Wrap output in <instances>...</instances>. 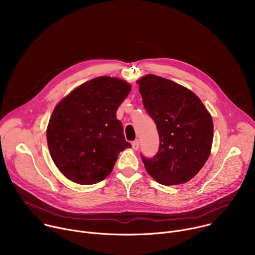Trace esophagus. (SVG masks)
<instances>
[{"mask_svg": "<svg viewBox=\"0 0 255 255\" xmlns=\"http://www.w3.org/2000/svg\"><path fill=\"white\" fill-rule=\"evenodd\" d=\"M132 148L134 150H138V148H139V140H135V141L132 142Z\"/></svg>", "mask_w": 255, "mask_h": 255, "instance_id": "obj_1", "label": "esophagus"}]
</instances>
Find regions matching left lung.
Listing matches in <instances>:
<instances>
[{
    "label": "left lung",
    "mask_w": 255,
    "mask_h": 255,
    "mask_svg": "<svg viewBox=\"0 0 255 255\" xmlns=\"http://www.w3.org/2000/svg\"><path fill=\"white\" fill-rule=\"evenodd\" d=\"M136 83L159 135L157 154L153 158L142 156L145 169L163 186L188 183L210 156L211 114L196 94L170 80L146 75Z\"/></svg>",
    "instance_id": "8db88e82"
}]
</instances>
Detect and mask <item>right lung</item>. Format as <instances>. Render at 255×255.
Masks as SVG:
<instances>
[{"label": "right lung", "mask_w": 255, "mask_h": 255, "mask_svg": "<svg viewBox=\"0 0 255 255\" xmlns=\"http://www.w3.org/2000/svg\"><path fill=\"white\" fill-rule=\"evenodd\" d=\"M131 91L124 80L98 77L72 90L54 108L46 138L59 171L79 185H94L130 148L116 112Z\"/></svg>", "instance_id": "right-lung-1"}]
</instances>
